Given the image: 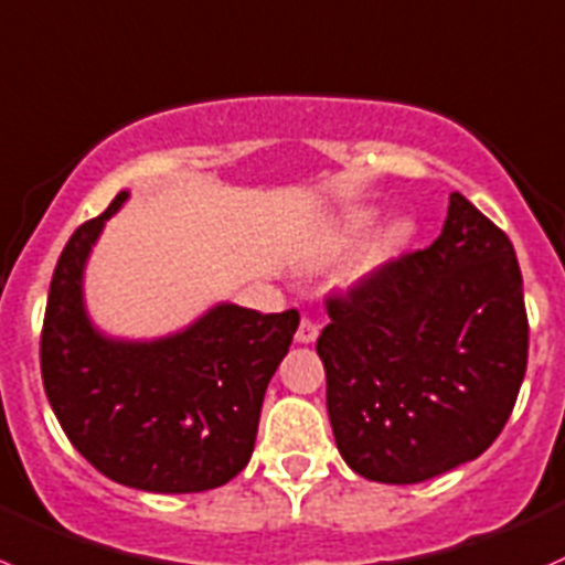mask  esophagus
I'll return each instance as SVG.
<instances>
[{
	"label": "esophagus",
	"mask_w": 565,
	"mask_h": 565,
	"mask_svg": "<svg viewBox=\"0 0 565 565\" xmlns=\"http://www.w3.org/2000/svg\"><path fill=\"white\" fill-rule=\"evenodd\" d=\"M318 338V327L310 321V318H301L299 329H296V343H316Z\"/></svg>",
	"instance_id": "esophagus-1"
}]
</instances>
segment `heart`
<instances>
[{
    "label": "heart",
    "mask_w": 565,
    "mask_h": 565,
    "mask_svg": "<svg viewBox=\"0 0 565 565\" xmlns=\"http://www.w3.org/2000/svg\"><path fill=\"white\" fill-rule=\"evenodd\" d=\"M376 220H379L376 211H371V209L354 211V214L345 216L343 231H340V238H343V242H345V238L362 236V233H367L373 225H376ZM406 233H409V231H406V225H395L393 236H395V238H406Z\"/></svg>",
    "instance_id": "heart-1"
}]
</instances>
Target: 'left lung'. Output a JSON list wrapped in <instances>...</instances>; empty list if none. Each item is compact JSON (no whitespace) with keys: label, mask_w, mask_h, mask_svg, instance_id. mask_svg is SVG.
Masks as SVG:
<instances>
[{"label":"left lung","mask_w":565,"mask_h":565,"mask_svg":"<svg viewBox=\"0 0 565 565\" xmlns=\"http://www.w3.org/2000/svg\"><path fill=\"white\" fill-rule=\"evenodd\" d=\"M316 351L345 465L420 483L478 459L511 417L527 367L522 271L465 194L428 249L329 299Z\"/></svg>","instance_id":"obj_1"}]
</instances>
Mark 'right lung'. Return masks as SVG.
<instances>
[{
  "label": "right lung",
  "instance_id": "obj_1",
  "mask_svg": "<svg viewBox=\"0 0 565 565\" xmlns=\"http://www.w3.org/2000/svg\"><path fill=\"white\" fill-rule=\"evenodd\" d=\"M128 198L122 189L60 255L43 318V387L71 445L115 483L156 494L216 489L253 456L299 312L216 301L161 338L106 334L87 310L85 269Z\"/></svg>",
  "mask_w": 565,
  "mask_h": 565
}]
</instances>
